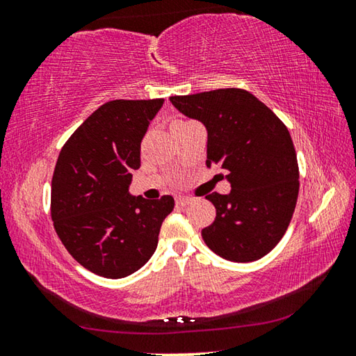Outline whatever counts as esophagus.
Returning <instances> with one entry per match:
<instances>
[{
    "label": "esophagus",
    "instance_id": "esophagus-1",
    "mask_svg": "<svg viewBox=\"0 0 356 356\" xmlns=\"http://www.w3.org/2000/svg\"><path fill=\"white\" fill-rule=\"evenodd\" d=\"M190 202H191V197H188V196H177L176 197L177 206H188Z\"/></svg>",
    "mask_w": 356,
    "mask_h": 356
}]
</instances>
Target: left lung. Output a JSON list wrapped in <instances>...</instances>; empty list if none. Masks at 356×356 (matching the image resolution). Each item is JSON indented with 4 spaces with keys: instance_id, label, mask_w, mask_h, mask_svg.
Here are the masks:
<instances>
[{
    "instance_id": "left-lung-1",
    "label": "left lung",
    "mask_w": 356,
    "mask_h": 356,
    "mask_svg": "<svg viewBox=\"0 0 356 356\" xmlns=\"http://www.w3.org/2000/svg\"><path fill=\"white\" fill-rule=\"evenodd\" d=\"M171 104L207 130L206 165L227 171L231 191L206 200L216 209L202 238L215 254L252 262L284 236L298 197V163L291 134L280 118L245 89L174 95Z\"/></svg>"
}]
</instances>
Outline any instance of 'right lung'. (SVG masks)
Returning a JSON list of instances; mask_svg holds the SVG:
<instances>
[{
  "label": "right lung",
  "mask_w": 356,
  "mask_h": 356,
  "mask_svg": "<svg viewBox=\"0 0 356 356\" xmlns=\"http://www.w3.org/2000/svg\"><path fill=\"white\" fill-rule=\"evenodd\" d=\"M163 99L111 100L97 108L64 144L51 180V220L75 261L104 278H125L159 245L172 196H131L141 166V140Z\"/></svg>",
  "instance_id": "right-lung-1"
}]
</instances>
